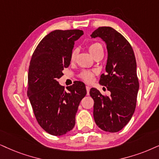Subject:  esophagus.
<instances>
[{"mask_svg": "<svg viewBox=\"0 0 159 159\" xmlns=\"http://www.w3.org/2000/svg\"><path fill=\"white\" fill-rule=\"evenodd\" d=\"M86 92H87V95L89 94V90H90V86H86Z\"/></svg>", "mask_w": 159, "mask_h": 159, "instance_id": "obj_1", "label": "esophagus"}]
</instances>
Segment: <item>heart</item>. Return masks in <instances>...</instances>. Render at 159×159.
<instances>
[{
	"mask_svg": "<svg viewBox=\"0 0 159 159\" xmlns=\"http://www.w3.org/2000/svg\"><path fill=\"white\" fill-rule=\"evenodd\" d=\"M89 53H91V55L92 56H94L96 53H99V52L102 51L103 52V45L99 43H94L91 44L89 46ZM75 56H76V51L74 50V51H72L71 53V56H70V60L72 61H73L75 59ZM81 77L84 81H85L86 82H91L93 79L94 77V73L92 72H89V71H85L83 72L81 74Z\"/></svg>",
	"mask_w": 159,
	"mask_h": 159,
	"instance_id": "obj_1",
	"label": "heart"
}]
</instances>
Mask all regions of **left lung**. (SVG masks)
<instances>
[{
    "label": "left lung",
    "mask_w": 159,
    "mask_h": 159,
    "mask_svg": "<svg viewBox=\"0 0 159 159\" xmlns=\"http://www.w3.org/2000/svg\"><path fill=\"white\" fill-rule=\"evenodd\" d=\"M91 37H100L106 45V73L100 75L99 83L111 92L106 97L96 88L90 89L94 122L100 129L115 133L128 124L135 111L139 88L136 58L127 39L113 28L99 27Z\"/></svg>",
    "instance_id": "1"
}]
</instances>
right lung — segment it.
<instances>
[{
  "label": "right lung",
  "instance_id": "add662e5",
  "mask_svg": "<svg viewBox=\"0 0 159 159\" xmlns=\"http://www.w3.org/2000/svg\"><path fill=\"white\" fill-rule=\"evenodd\" d=\"M81 30H55L36 48L28 75V97L39 125L53 136L73 129L80 102L86 94L85 84L76 81L65 90L57 81L69 67L75 41Z\"/></svg>",
  "mask_w": 159,
  "mask_h": 159
}]
</instances>
